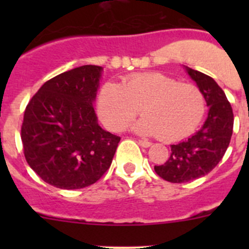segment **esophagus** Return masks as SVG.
<instances>
[{
	"label": "esophagus",
	"mask_w": 249,
	"mask_h": 249,
	"mask_svg": "<svg viewBox=\"0 0 249 249\" xmlns=\"http://www.w3.org/2000/svg\"><path fill=\"white\" fill-rule=\"evenodd\" d=\"M137 143H139L141 147H144V148L149 147V145L152 144V143L148 142V141H145V140H137Z\"/></svg>",
	"instance_id": "1"
}]
</instances>
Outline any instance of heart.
Returning a JSON list of instances; mask_svg holds the SVG:
<instances>
[{"instance_id": "obj_1", "label": "heart", "mask_w": 249, "mask_h": 249, "mask_svg": "<svg viewBox=\"0 0 249 249\" xmlns=\"http://www.w3.org/2000/svg\"><path fill=\"white\" fill-rule=\"evenodd\" d=\"M97 108L112 131H120L142 110L134 129L142 135H159L162 141H178L196 130L207 108L197 85L180 83L162 73H136L120 84L101 88Z\"/></svg>"}]
</instances>
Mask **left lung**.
Wrapping results in <instances>:
<instances>
[{"mask_svg":"<svg viewBox=\"0 0 249 249\" xmlns=\"http://www.w3.org/2000/svg\"><path fill=\"white\" fill-rule=\"evenodd\" d=\"M189 76L206 96L208 117L190 139L171 145V155L162 165H155L159 177L171 183H185L212 171L229 147L233 127V113L225 92L213 78L187 67Z\"/></svg>","mask_w":249,"mask_h":249,"instance_id":"obj_1","label":"left lung"}]
</instances>
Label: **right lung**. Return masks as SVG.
<instances>
[{
    "label": "right lung",
    "mask_w": 249,
    "mask_h": 249,
    "mask_svg": "<svg viewBox=\"0 0 249 249\" xmlns=\"http://www.w3.org/2000/svg\"><path fill=\"white\" fill-rule=\"evenodd\" d=\"M102 67L84 65L47 80L27 104L21 125L24 155L50 185L80 189L109 169L120 137L97 124L92 102Z\"/></svg>",
    "instance_id": "1"
}]
</instances>
